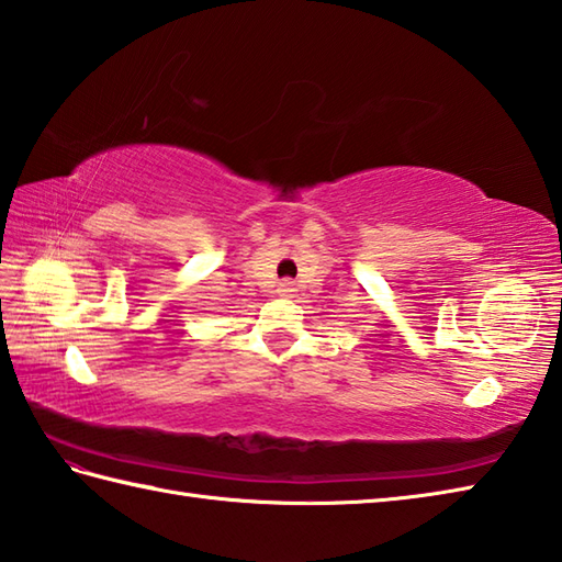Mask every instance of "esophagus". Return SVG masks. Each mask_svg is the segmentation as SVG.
Returning <instances> with one entry per match:
<instances>
[{
  "mask_svg": "<svg viewBox=\"0 0 562 562\" xmlns=\"http://www.w3.org/2000/svg\"><path fill=\"white\" fill-rule=\"evenodd\" d=\"M279 293H281L283 297H293V293H295L293 281H281V283H279Z\"/></svg>",
  "mask_w": 562,
  "mask_h": 562,
  "instance_id": "obj_1",
  "label": "esophagus"
}]
</instances>
